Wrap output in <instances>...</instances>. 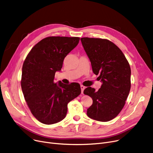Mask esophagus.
I'll use <instances>...</instances> for the list:
<instances>
[{
  "instance_id": "34e87169",
  "label": "esophagus",
  "mask_w": 153,
  "mask_h": 153,
  "mask_svg": "<svg viewBox=\"0 0 153 153\" xmlns=\"http://www.w3.org/2000/svg\"><path fill=\"white\" fill-rule=\"evenodd\" d=\"M81 92H82V94H83L84 90L85 89V87L82 85H81Z\"/></svg>"
}]
</instances>
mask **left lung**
<instances>
[{
	"mask_svg": "<svg viewBox=\"0 0 153 153\" xmlns=\"http://www.w3.org/2000/svg\"><path fill=\"white\" fill-rule=\"evenodd\" d=\"M81 40L93 72L99 75L98 78L102 82L98 91L91 87L84 91L93 100L87 115L97 121H110L122 111L129 95L130 64L121 50L108 39L84 37Z\"/></svg>",
	"mask_w": 153,
	"mask_h": 153,
	"instance_id": "obj_1",
	"label": "left lung"
}]
</instances>
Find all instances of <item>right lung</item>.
Returning a JSON list of instances; mask_svg holds the SVG:
<instances>
[{
  "label": "right lung",
  "instance_id": "right-lung-1",
  "mask_svg": "<svg viewBox=\"0 0 153 153\" xmlns=\"http://www.w3.org/2000/svg\"><path fill=\"white\" fill-rule=\"evenodd\" d=\"M79 37L49 36L35 45L22 67L21 86L33 115L42 123L51 125L66 117L68 103L81 93L79 84L54 82L64 59L78 45Z\"/></svg>",
  "mask_w": 153,
  "mask_h": 153
}]
</instances>
